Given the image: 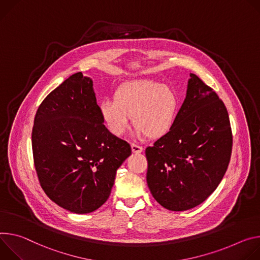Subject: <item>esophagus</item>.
<instances>
[{"instance_id": "1", "label": "esophagus", "mask_w": 260, "mask_h": 260, "mask_svg": "<svg viewBox=\"0 0 260 260\" xmlns=\"http://www.w3.org/2000/svg\"><path fill=\"white\" fill-rule=\"evenodd\" d=\"M131 150L133 153H141L142 152V147L135 145V143H131Z\"/></svg>"}]
</instances>
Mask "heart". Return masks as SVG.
Listing matches in <instances>:
<instances>
[{"label": "heart", "instance_id": "heart-1", "mask_svg": "<svg viewBox=\"0 0 260 260\" xmlns=\"http://www.w3.org/2000/svg\"><path fill=\"white\" fill-rule=\"evenodd\" d=\"M180 100L167 85L152 79L124 82L115 90L113 101L100 103V114L108 130L122 136L131 120L138 135L151 139L163 137L174 126Z\"/></svg>", "mask_w": 260, "mask_h": 260}]
</instances>
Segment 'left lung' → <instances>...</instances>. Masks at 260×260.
Masks as SVG:
<instances>
[{"label":"left lung","mask_w":260,"mask_h":260,"mask_svg":"<svg viewBox=\"0 0 260 260\" xmlns=\"http://www.w3.org/2000/svg\"><path fill=\"white\" fill-rule=\"evenodd\" d=\"M232 150L233 132L223 101L191 73L174 126L146 149L153 197L175 212L204 203L222 181Z\"/></svg>","instance_id":"8db88e82"}]
</instances>
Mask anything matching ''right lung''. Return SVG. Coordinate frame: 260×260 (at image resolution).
I'll return each instance as SVG.
<instances>
[{
	"label": "right lung",
	"instance_id": "right-lung-1",
	"mask_svg": "<svg viewBox=\"0 0 260 260\" xmlns=\"http://www.w3.org/2000/svg\"><path fill=\"white\" fill-rule=\"evenodd\" d=\"M103 123L93 81L81 72L50 92L36 112L32 149L39 183L53 203L72 213L99 209L131 155L129 143Z\"/></svg>",
	"mask_w": 260,
	"mask_h": 260
}]
</instances>
